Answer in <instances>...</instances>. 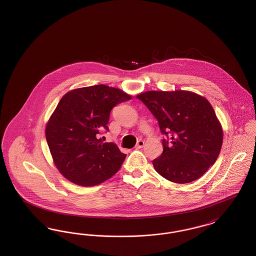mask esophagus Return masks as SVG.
Listing matches in <instances>:
<instances>
[{"label":"esophagus","mask_w":256,"mask_h":256,"mask_svg":"<svg viewBox=\"0 0 256 256\" xmlns=\"http://www.w3.org/2000/svg\"><path fill=\"white\" fill-rule=\"evenodd\" d=\"M144 145H145V142L143 140H139L136 144V148H141L144 146Z\"/></svg>","instance_id":"esophagus-1"}]
</instances>
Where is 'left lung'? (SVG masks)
Instances as JSON below:
<instances>
[{"label": "left lung", "instance_id": "1", "mask_svg": "<svg viewBox=\"0 0 256 256\" xmlns=\"http://www.w3.org/2000/svg\"><path fill=\"white\" fill-rule=\"evenodd\" d=\"M158 121L163 152L152 161L172 182L200 178L219 156L224 132L206 98L191 91H146L137 95ZM170 141L169 142L168 140Z\"/></svg>", "mask_w": 256, "mask_h": 256}]
</instances>
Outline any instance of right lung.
Returning a JSON list of instances; mask_svg holds the SVG:
<instances>
[{
  "label": "right lung",
  "mask_w": 256,
  "mask_h": 256,
  "mask_svg": "<svg viewBox=\"0 0 256 256\" xmlns=\"http://www.w3.org/2000/svg\"><path fill=\"white\" fill-rule=\"evenodd\" d=\"M132 96L104 84L76 88L61 98L46 126V139L61 174L80 186H95L115 174L126 158L114 143H102L110 111Z\"/></svg>",
  "instance_id": "right-lung-1"
}]
</instances>
